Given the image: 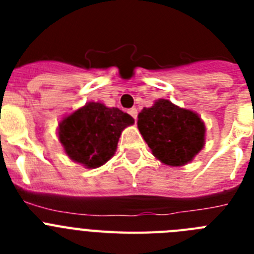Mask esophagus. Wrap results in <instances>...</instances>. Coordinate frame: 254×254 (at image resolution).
Here are the masks:
<instances>
[{
	"mask_svg": "<svg viewBox=\"0 0 254 254\" xmlns=\"http://www.w3.org/2000/svg\"><path fill=\"white\" fill-rule=\"evenodd\" d=\"M128 113H129V116H131L134 121L137 120V109H136V108H131V109H129V111H128Z\"/></svg>",
	"mask_w": 254,
	"mask_h": 254,
	"instance_id": "1",
	"label": "esophagus"
}]
</instances>
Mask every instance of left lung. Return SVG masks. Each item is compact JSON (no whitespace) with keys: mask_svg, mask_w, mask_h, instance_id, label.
<instances>
[{"mask_svg":"<svg viewBox=\"0 0 254 254\" xmlns=\"http://www.w3.org/2000/svg\"><path fill=\"white\" fill-rule=\"evenodd\" d=\"M137 127L152 155L170 167H182L202 150L205 123L198 114L159 99L138 113Z\"/></svg>","mask_w":254,"mask_h":254,"instance_id":"1","label":"left lung"}]
</instances>
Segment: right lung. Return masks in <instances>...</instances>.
I'll list each match as a JSON object with an SVG mask.
<instances>
[{
    "label": "right lung",
    "instance_id": "1",
    "mask_svg": "<svg viewBox=\"0 0 254 254\" xmlns=\"http://www.w3.org/2000/svg\"><path fill=\"white\" fill-rule=\"evenodd\" d=\"M133 123L118 108L90 102L61 121L58 138L71 160L94 169L113 156L122 131Z\"/></svg>",
    "mask_w": 254,
    "mask_h": 254
}]
</instances>
